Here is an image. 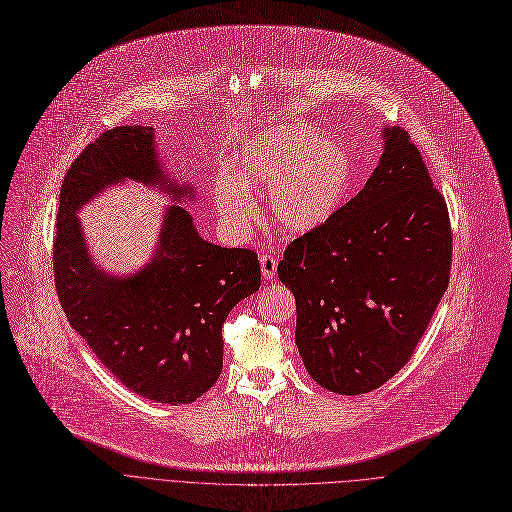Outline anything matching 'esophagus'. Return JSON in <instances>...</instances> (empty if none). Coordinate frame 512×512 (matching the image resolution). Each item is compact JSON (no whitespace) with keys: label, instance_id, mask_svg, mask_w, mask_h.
I'll return each instance as SVG.
<instances>
[{"label":"esophagus","instance_id":"obj_1","mask_svg":"<svg viewBox=\"0 0 512 512\" xmlns=\"http://www.w3.org/2000/svg\"><path fill=\"white\" fill-rule=\"evenodd\" d=\"M259 263H261V276H263L265 280H272V278L276 276V270H278L276 257H274L272 253H265V255H261Z\"/></svg>","mask_w":512,"mask_h":512}]
</instances>
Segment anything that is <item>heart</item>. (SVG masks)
<instances>
[{
    "instance_id": "b5f03b06",
    "label": "heart",
    "mask_w": 512,
    "mask_h": 512,
    "mask_svg": "<svg viewBox=\"0 0 512 512\" xmlns=\"http://www.w3.org/2000/svg\"><path fill=\"white\" fill-rule=\"evenodd\" d=\"M238 179L213 184V203L230 228L247 226L255 213L249 188H270L274 222L290 234L324 226L344 203L353 182V159L338 141L311 126L286 124L251 137L234 159Z\"/></svg>"
}]
</instances>
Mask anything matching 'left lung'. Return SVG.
Instances as JSON below:
<instances>
[{
    "instance_id": "8db88e82",
    "label": "left lung",
    "mask_w": 512,
    "mask_h": 512,
    "mask_svg": "<svg viewBox=\"0 0 512 512\" xmlns=\"http://www.w3.org/2000/svg\"><path fill=\"white\" fill-rule=\"evenodd\" d=\"M382 139L357 197L294 238L278 263L297 299L305 369L344 396L380 388L407 365L450 280L446 201L407 130L384 128Z\"/></svg>"
}]
</instances>
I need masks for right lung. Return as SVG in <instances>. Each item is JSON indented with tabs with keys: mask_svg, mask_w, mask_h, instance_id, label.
I'll return each mask as SVG.
<instances>
[{
	"mask_svg": "<svg viewBox=\"0 0 512 512\" xmlns=\"http://www.w3.org/2000/svg\"><path fill=\"white\" fill-rule=\"evenodd\" d=\"M153 126H118L80 153L64 176L53 240V274L70 326L116 380L143 398L186 405L222 373V326L242 299L259 290L261 270L249 249H224L199 236L178 203L191 184L164 172ZM126 179L171 195L158 247L141 271L107 275L95 264L75 213Z\"/></svg>",
	"mask_w": 512,
	"mask_h": 512,
	"instance_id": "right-lung-1",
	"label": "right lung"
}]
</instances>
